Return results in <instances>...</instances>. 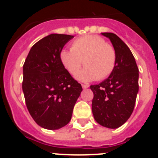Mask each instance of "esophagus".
I'll list each match as a JSON object with an SVG mask.
<instances>
[{
    "mask_svg": "<svg viewBox=\"0 0 158 158\" xmlns=\"http://www.w3.org/2000/svg\"><path fill=\"white\" fill-rule=\"evenodd\" d=\"M89 85H87V84H82V88H83L84 89H87V88H89Z\"/></svg>",
    "mask_w": 158,
    "mask_h": 158,
    "instance_id": "34e87169",
    "label": "esophagus"
}]
</instances>
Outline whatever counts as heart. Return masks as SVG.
Listing matches in <instances>:
<instances>
[{
  "instance_id": "obj_1",
  "label": "heart",
  "mask_w": 158,
  "mask_h": 158,
  "mask_svg": "<svg viewBox=\"0 0 158 158\" xmlns=\"http://www.w3.org/2000/svg\"><path fill=\"white\" fill-rule=\"evenodd\" d=\"M60 58L72 75L77 74L84 64L85 68L77 78L85 82L104 80L111 75L116 63L115 48L97 35L78 38L71 44L70 51H62Z\"/></svg>"
}]
</instances>
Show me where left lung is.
<instances>
[{
	"label": "left lung",
	"instance_id": "left-lung-1",
	"mask_svg": "<svg viewBox=\"0 0 158 158\" xmlns=\"http://www.w3.org/2000/svg\"><path fill=\"white\" fill-rule=\"evenodd\" d=\"M102 35L111 40L116 52L115 69L107 79L90 86L92 111L101 126L115 129L127 121L134 111L139 92V68L129 47L114 33Z\"/></svg>",
	"mask_w": 158,
	"mask_h": 158
}]
</instances>
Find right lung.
<instances>
[{
    "mask_svg": "<svg viewBox=\"0 0 158 158\" xmlns=\"http://www.w3.org/2000/svg\"><path fill=\"white\" fill-rule=\"evenodd\" d=\"M73 36L51 34L32 46L23 66L25 102L35 122L47 130L69 123L82 91L81 84L65 69L60 54Z\"/></svg>",
    "mask_w": 158,
    "mask_h": 158,
    "instance_id": "add662e5",
    "label": "right lung"
}]
</instances>
